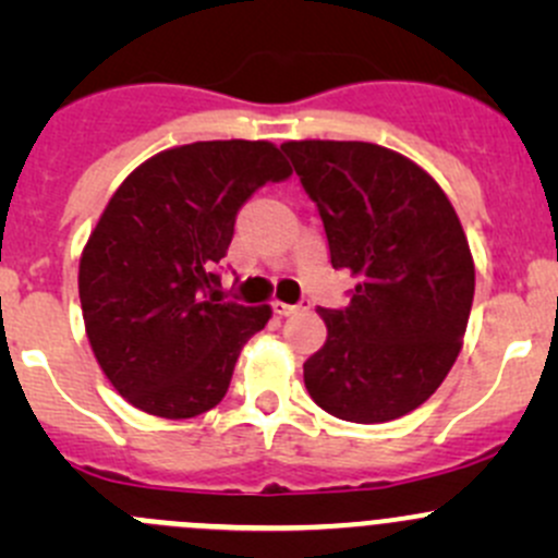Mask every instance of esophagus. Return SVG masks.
<instances>
[{
	"instance_id": "obj_1",
	"label": "esophagus",
	"mask_w": 558,
	"mask_h": 558,
	"mask_svg": "<svg viewBox=\"0 0 558 558\" xmlns=\"http://www.w3.org/2000/svg\"><path fill=\"white\" fill-rule=\"evenodd\" d=\"M272 311L278 315H296V313H305L311 311V302H300V305H286V302H272Z\"/></svg>"
}]
</instances>
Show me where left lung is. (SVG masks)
Returning a JSON list of instances; mask_svg holds the SVG:
<instances>
[{
  "label": "left lung",
  "mask_w": 558,
  "mask_h": 558,
  "mask_svg": "<svg viewBox=\"0 0 558 558\" xmlns=\"http://www.w3.org/2000/svg\"><path fill=\"white\" fill-rule=\"evenodd\" d=\"M280 148L318 207L331 267L356 278L342 311H318L326 342L305 362L307 391L335 418H399L437 391L461 351L475 264L459 216L432 174L380 145Z\"/></svg>",
  "instance_id": "obj_1"
}]
</instances>
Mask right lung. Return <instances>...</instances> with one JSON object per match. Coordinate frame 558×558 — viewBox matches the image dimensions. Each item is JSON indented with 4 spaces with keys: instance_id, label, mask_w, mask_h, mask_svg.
<instances>
[{
    "instance_id": "1",
    "label": "right lung",
    "mask_w": 558,
    "mask_h": 558,
    "mask_svg": "<svg viewBox=\"0 0 558 558\" xmlns=\"http://www.w3.org/2000/svg\"><path fill=\"white\" fill-rule=\"evenodd\" d=\"M291 174L272 143L210 140L156 154L107 202L81 256L83 320L116 391L143 413L194 418L227 393L269 305L218 300L240 207Z\"/></svg>"
}]
</instances>
